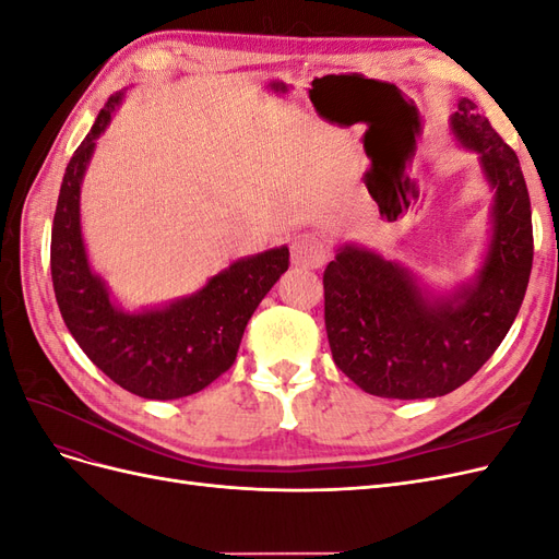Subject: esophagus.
Returning a JSON list of instances; mask_svg holds the SVG:
<instances>
[{
  "mask_svg": "<svg viewBox=\"0 0 559 559\" xmlns=\"http://www.w3.org/2000/svg\"><path fill=\"white\" fill-rule=\"evenodd\" d=\"M329 259V245L319 233H300L292 242V261L300 267H321Z\"/></svg>",
  "mask_w": 559,
  "mask_h": 559,
  "instance_id": "34e87169",
  "label": "esophagus"
}]
</instances>
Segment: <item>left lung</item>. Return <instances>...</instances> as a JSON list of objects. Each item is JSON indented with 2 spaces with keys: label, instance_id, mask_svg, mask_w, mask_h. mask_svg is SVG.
Instances as JSON below:
<instances>
[{
  "label": "left lung",
  "instance_id": "1",
  "mask_svg": "<svg viewBox=\"0 0 559 559\" xmlns=\"http://www.w3.org/2000/svg\"><path fill=\"white\" fill-rule=\"evenodd\" d=\"M452 130L480 151L497 189L495 235L478 280L452 300L429 302L411 275L357 247L324 270V321L335 366L384 399L445 396L478 373L515 321L534 261L532 202L515 151L471 99Z\"/></svg>",
  "mask_w": 559,
  "mask_h": 559
}]
</instances>
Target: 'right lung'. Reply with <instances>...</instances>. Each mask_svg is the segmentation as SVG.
I'll use <instances>...</instances> for the list:
<instances>
[{"instance_id": "add662e5", "label": "right lung", "mask_w": 559, "mask_h": 559, "mask_svg": "<svg viewBox=\"0 0 559 559\" xmlns=\"http://www.w3.org/2000/svg\"><path fill=\"white\" fill-rule=\"evenodd\" d=\"M118 99L121 93L107 99L67 163L50 230L53 292L67 329L109 380L142 399L191 396L233 366L247 321L289 267V249H270L233 263L205 289L165 310H116L105 284L88 267L79 228V186L97 134L107 128Z\"/></svg>"}]
</instances>
